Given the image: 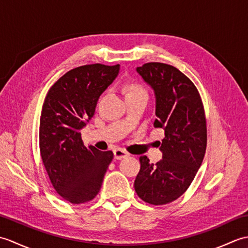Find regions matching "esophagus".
<instances>
[{"instance_id": "esophagus-1", "label": "esophagus", "mask_w": 248, "mask_h": 248, "mask_svg": "<svg viewBox=\"0 0 248 248\" xmlns=\"http://www.w3.org/2000/svg\"><path fill=\"white\" fill-rule=\"evenodd\" d=\"M129 155H130L129 152H127L121 148H116L114 150V157L116 160H121V159H124V157L129 156Z\"/></svg>"}]
</instances>
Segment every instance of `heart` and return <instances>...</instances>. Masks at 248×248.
Returning a JSON list of instances; mask_svg holds the SVG:
<instances>
[{"instance_id": "heart-1", "label": "heart", "mask_w": 248, "mask_h": 248, "mask_svg": "<svg viewBox=\"0 0 248 248\" xmlns=\"http://www.w3.org/2000/svg\"><path fill=\"white\" fill-rule=\"evenodd\" d=\"M124 89L125 93V97L134 96V94H147L145 89L141 87L140 84L134 83V82H130L125 84Z\"/></svg>"}]
</instances>
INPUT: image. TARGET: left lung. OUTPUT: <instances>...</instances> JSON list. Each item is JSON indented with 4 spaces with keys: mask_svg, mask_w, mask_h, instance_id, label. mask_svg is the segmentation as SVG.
Here are the masks:
<instances>
[{
    "mask_svg": "<svg viewBox=\"0 0 248 248\" xmlns=\"http://www.w3.org/2000/svg\"><path fill=\"white\" fill-rule=\"evenodd\" d=\"M155 94V127L164 130L155 164L140 156L134 188L143 202L162 205L178 199L191 186L207 148L203 104L194 83L176 67L147 62L136 68Z\"/></svg>",
    "mask_w": 248,
    "mask_h": 248,
    "instance_id": "left-lung-1",
    "label": "left lung"
}]
</instances>
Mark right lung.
Instances as JSON below:
<instances>
[{
    "mask_svg": "<svg viewBox=\"0 0 248 248\" xmlns=\"http://www.w3.org/2000/svg\"><path fill=\"white\" fill-rule=\"evenodd\" d=\"M119 65L77 67L46 93L40 115V155L52 186L67 202L97 196L114 155L83 144L81 130L94 114L101 93L118 76Z\"/></svg>",
    "mask_w": 248,
    "mask_h": 248,
    "instance_id": "add662e5",
    "label": "right lung"
}]
</instances>
